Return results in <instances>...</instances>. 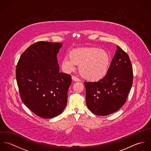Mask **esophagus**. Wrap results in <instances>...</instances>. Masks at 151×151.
I'll use <instances>...</instances> for the list:
<instances>
[{
	"mask_svg": "<svg viewBox=\"0 0 151 151\" xmlns=\"http://www.w3.org/2000/svg\"><path fill=\"white\" fill-rule=\"evenodd\" d=\"M71 78H72V80H73V81H81L80 78H77V77L74 76H72Z\"/></svg>",
	"mask_w": 151,
	"mask_h": 151,
	"instance_id": "34e87169",
	"label": "esophagus"
}]
</instances>
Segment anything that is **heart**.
Masks as SVG:
<instances>
[{
	"instance_id": "heart-1",
	"label": "heart",
	"mask_w": 151,
	"mask_h": 151,
	"mask_svg": "<svg viewBox=\"0 0 151 151\" xmlns=\"http://www.w3.org/2000/svg\"><path fill=\"white\" fill-rule=\"evenodd\" d=\"M69 56H65L62 67L67 72L73 71L76 64L82 75L92 81L103 78L107 74L110 63L108 53L96 47H83L73 50Z\"/></svg>"
}]
</instances>
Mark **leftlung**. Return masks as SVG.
Listing matches in <instances>:
<instances>
[{
  "mask_svg": "<svg viewBox=\"0 0 151 151\" xmlns=\"http://www.w3.org/2000/svg\"><path fill=\"white\" fill-rule=\"evenodd\" d=\"M133 71L129 55L119 46L106 75L96 82H85L86 104L93 113L106 116L126 102L132 85Z\"/></svg>",
  "mask_w": 151,
  "mask_h": 151,
  "instance_id": "8db88e82",
  "label": "left lung"
}]
</instances>
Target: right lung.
Wrapping results in <instances>:
<instances>
[{
    "label": "right lung",
    "mask_w": 151,
    "mask_h": 151,
    "mask_svg": "<svg viewBox=\"0 0 151 151\" xmlns=\"http://www.w3.org/2000/svg\"><path fill=\"white\" fill-rule=\"evenodd\" d=\"M62 45L43 41L34 43L22 53L16 66L22 101L43 119L59 116L67 105L71 77L59 72L57 54Z\"/></svg>",
    "instance_id": "obj_1"
}]
</instances>
